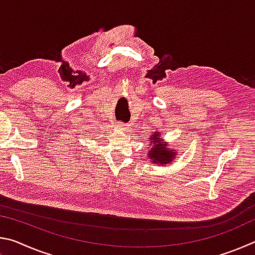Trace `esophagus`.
I'll return each mask as SVG.
<instances>
[{"instance_id": "esophagus-1", "label": "esophagus", "mask_w": 255, "mask_h": 255, "mask_svg": "<svg viewBox=\"0 0 255 255\" xmlns=\"http://www.w3.org/2000/svg\"><path fill=\"white\" fill-rule=\"evenodd\" d=\"M118 127L122 129V130H125V131H128V128H129V125L128 124H124V123H119Z\"/></svg>"}]
</instances>
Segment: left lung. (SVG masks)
Segmentation results:
<instances>
[{
    "label": "left lung",
    "instance_id": "left-lung-1",
    "mask_svg": "<svg viewBox=\"0 0 255 255\" xmlns=\"http://www.w3.org/2000/svg\"><path fill=\"white\" fill-rule=\"evenodd\" d=\"M161 133L158 131L154 132L149 138V152L148 159L154 164H169L175 157V152L173 149L167 148L165 141L162 140Z\"/></svg>",
    "mask_w": 255,
    "mask_h": 255
}]
</instances>
